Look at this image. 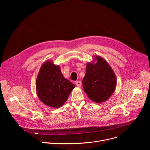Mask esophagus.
Masks as SVG:
<instances>
[{
    "mask_svg": "<svg viewBox=\"0 0 150 150\" xmlns=\"http://www.w3.org/2000/svg\"><path fill=\"white\" fill-rule=\"evenodd\" d=\"M75 84H76V86H78V87H81V85H82V83H81V81H76V82H75Z\"/></svg>",
    "mask_w": 150,
    "mask_h": 150,
    "instance_id": "esophagus-1",
    "label": "esophagus"
}]
</instances>
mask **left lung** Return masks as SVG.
Here are the masks:
<instances>
[{"label": "left lung", "mask_w": 150, "mask_h": 150, "mask_svg": "<svg viewBox=\"0 0 150 150\" xmlns=\"http://www.w3.org/2000/svg\"><path fill=\"white\" fill-rule=\"evenodd\" d=\"M116 76L105 59L96 55L93 61L86 65V73L82 80L84 92L92 101L100 103L108 100L116 87Z\"/></svg>", "instance_id": "left-lung-1"}]
</instances>
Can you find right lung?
<instances>
[{"label": "right lung", "mask_w": 150, "mask_h": 150, "mask_svg": "<svg viewBox=\"0 0 150 150\" xmlns=\"http://www.w3.org/2000/svg\"><path fill=\"white\" fill-rule=\"evenodd\" d=\"M75 85L64 78L59 65L50 60L41 65L35 82L37 95L41 101L53 108L65 103Z\"/></svg>", "instance_id": "1"}]
</instances>
